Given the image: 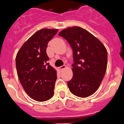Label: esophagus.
<instances>
[{
	"mask_svg": "<svg viewBox=\"0 0 124 124\" xmlns=\"http://www.w3.org/2000/svg\"><path fill=\"white\" fill-rule=\"evenodd\" d=\"M65 67H66V65H62V66H60V67H59V69H60V71H62V70H63L64 69H65Z\"/></svg>",
	"mask_w": 124,
	"mask_h": 124,
	"instance_id": "34e87169",
	"label": "esophagus"
}]
</instances>
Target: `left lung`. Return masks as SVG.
Masks as SVG:
<instances>
[{
	"instance_id": "obj_1",
	"label": "left lung",
	"mask_w": 124,
	"mask_h": 124,
	"mask_svg": "<svg viewBox=\"0 0 124 124\" xmlns=\"http://www.w3.org/2000/svg\"><path fill=\"white\" fill-rule=\"evenodd\" d=\"M59 35L67 40L73 51V76L67 82L69 90L78 97H88L98 89L104 78L107 50L97 38L81 27H69Z\"/></svg>"
}]
</instances>
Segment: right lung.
<instances>
[{"mask_svg":"<svg viewBox=\"0 0 124 124\" xmlns=\"http://www.w3.org/2000/svg\"><path fill=\"white\" fill-rule=\"evenodd\" d=\"M58 29H43L29 38L17 53L16 67L18 76L26 93L34 100L43 102L54 93L57 71L48 63V42Z\"/></svg>","mask_w":124,"mask_h":124,"instance_id":"add662e5","label":"right lung"}]
</instances>
